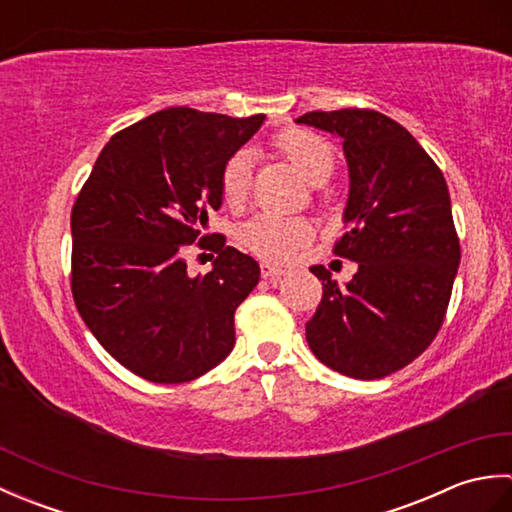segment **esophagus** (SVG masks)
Listing matches in <instances>:
<instances>
[{"label":"esophagus","instance_id":"obj_1","mask_svg":"<svg viewBox=\"0 0 512 512\" xmlns=\"http://www.w3.org/2000/svg\"><path fill=\"white\" fill-rule=\"evenodd\" d=\"M259 268H262V277H264V279H279L281 275H286L284 268L273 266V264H268V262H264Z\"/></svg>","mask_w":512,"mask_h":512}]
</instances>
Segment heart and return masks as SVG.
Here are the masks:
<instances>
[{
    "label": "heart",
    "mask_w": 512,
    "mask_h": 512,
    "mask_svg": "<svg viewBox=\"0 0 512 512\" xmlns=\"http://www.w3.org/2000/svg\"><path fill=\"white\" fill-rule=\"evenodd\" d=\"M277 147L290 160V165L310 184H323L332 176L336 151L330 140H325L323 136L308 132V129H288V132L279 134ZM250 169H253V151L250 149L235 151L222 169V198L233 209L242 206L248 198ZM310 237L312 226L308 220L273 213L250 217L239 228V242H242V246L264 259H288Z\"/></svg>",
    "instance_id": "obj_1"
}]
</instances>
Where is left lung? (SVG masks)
Masks as SVG:
<instances>
[{
  "label": "left lung",
  "mask_w": 512,
  "mask_h": 512,
  "mask_svg": "<svg viewBox=\"0 0 512 512\" xmlns=\"http://www.w3.org/2000/svg\"><path fill=\"white\" fill-rule=\"evenodd\" d=\"M297 123L343 140L350 171L334 255L358 264L345 286L323 266L306 323L314 356L350 378H385L436 339L460 266L447 180L405 127L374 110L308 112Z\"/></svg>",
  "instance_id": "8db88e82"
}]
</instances>
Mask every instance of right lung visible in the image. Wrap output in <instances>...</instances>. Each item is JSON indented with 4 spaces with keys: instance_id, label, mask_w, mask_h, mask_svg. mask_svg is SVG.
<instances>
[{
    "instance_id": "obj_1",
    "label": "right lung",
    "mask_w": 512,
    "mask_h": 512,
    "mask_svg": "<svg viewBox=\"0 0 512 512\" xmlns=\"http://www.w3.org/2000/svg\"><path fill=\"white\" fill-rule=\"evenodd\" d=\"M264 114L169 107L110 138L72 209V295L94 339L151 383H187L235 345V310L259 281L253 257L200 233L222 206L220 176ZM218 253L186 273V246Z\"/></svg>"
}]
</instances>
